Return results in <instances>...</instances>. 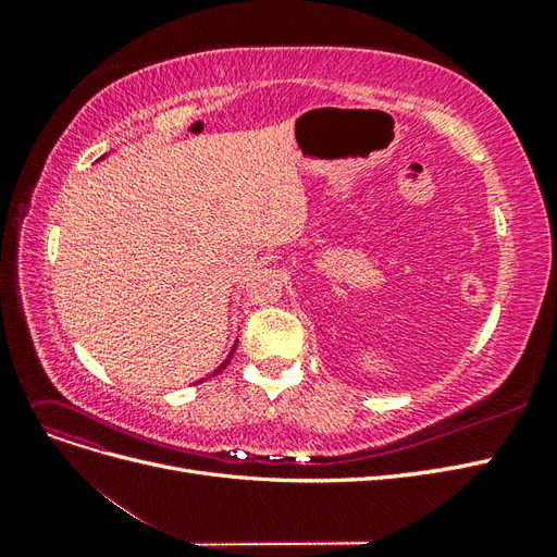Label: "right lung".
<instances>
[{
    "label": "right lung",
    "instance_id": "add662e5",
    "mask_svg": "<svg viewBox=\"0 0 557 557\" xmlns=\"http://www.w3.org/2000/svg\"><path fill=\"white\" fill-rule=\"evenodd\" d=\"M234 348H237V344H234ZM234 348H232V352H230V356H227V360H225V362H223V364H221V367H218V369H215V372H213V374H221V372H223V369H225V367H227V364H230V360H232V356H234Z\"/></svg>",
    "mask_w": 557,
    "mask_h": 557
}]
</instances>
